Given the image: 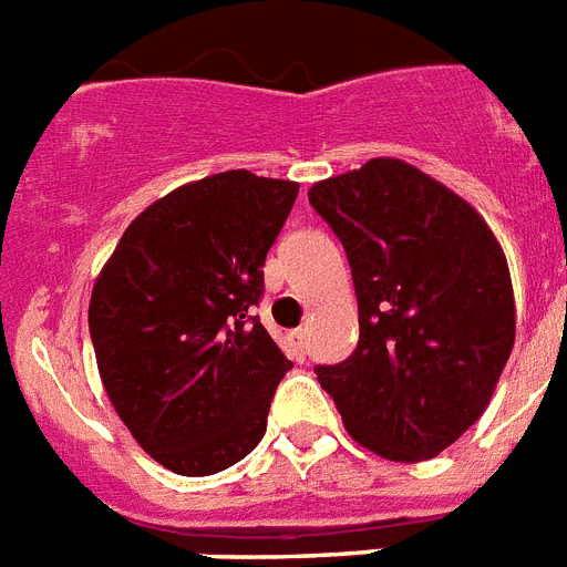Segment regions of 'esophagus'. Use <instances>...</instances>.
<instances>
[{"instance_id":"1","label":"esophagus","mask_w":567,"mask_h":567,"mask_svg":"<svg viewBox=\"0 0 567 567\" xmlns=\"http://www.w3.org/2000/svg\"><path fill=\"white\" fill-rule=\"evenodd\" d=\"M288 343H291L293 355H297V358H306V349H308V326H299V329L288 331Z\"/></svg>"}]
</instances>
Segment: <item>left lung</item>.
I'll return each instance as SVG.
<instances>
[{
  "label": "left lung",
  "instance_id": "obj_1",
  "mask_svg": "<svg viewBox=\"0 0 567 567\" xmlns=\"http://www.w3.org/2000/svg\"><path fill=\"white\" fill-rule=\"evenodd\" d=\"M308 200L347 250L361 326L317 381L358 445L436 457L481 419L513 352L507 256L475 206L393 156L320 179Z\"/></svg>",
  "mask_w": 567,
  "mask_h": 567
}]
</instances>
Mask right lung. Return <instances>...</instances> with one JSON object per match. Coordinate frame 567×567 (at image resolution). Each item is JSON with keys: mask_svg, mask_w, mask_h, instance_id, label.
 I'll use <instances>...</instances> for the list:
<instances>
[{"mask_svg": "<svg viewBox=\"0 0 567 567\" xmlns=\"http://www.w3.org/2000/svg\"><path fill=\"white\" fill-rule=\"evenodd\" d=\"M299 183L236 168L131 220L90 297L99 375L133 440L174 475L247 457L293 363L250 317Z\"/></svg>", "mask_w": 567, "mask_h": 567, "instance_id": "right-lung-1", "label": "right lung"}]
</instances>
